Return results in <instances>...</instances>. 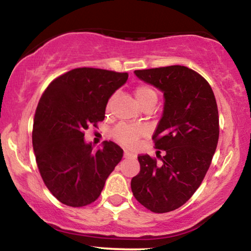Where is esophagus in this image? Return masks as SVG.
<instances>
[{
  "instance_id": "1",
  "label": "esophagus",
  "mask_w": 251,
  "mask_h": 251,
  "mask_svg": "<svg viewBox=\"0 0 251 251\" xmlns=\"http://www.w3.org/2000/svg\"><path fill=\"white\" fill-rule=\"evenodd\" d=\"M124 157H125V158H133V159H135L136 156L133 152L128 151V150H125V151H124Z\"/></svg>"
}]
</instances>
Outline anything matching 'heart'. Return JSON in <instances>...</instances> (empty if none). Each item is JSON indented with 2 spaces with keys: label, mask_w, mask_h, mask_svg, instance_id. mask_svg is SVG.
<instances>
[{
  "label": "heart",
  "mask_w": 251,
  "mask_h": 251,
  "mask_svg": "<svg viewBox=\"0 0 251 251\" xmlns=\"http://www.w3.org/2000/svg\"><path fill=\"white\" fill-rule=\"evenodd\" d=\"M135 100L138 104L141 106L148 104H156L157 102V92L149 85H139L134 91ZM113 98H111L106 103V112H109L112 108ZM143 134V128L139 126H132L127 124H119L117 127L113 129L112 135L120 145L125 147L134 146L138 139Z\"/></svg>",
  "instance_id": "b5f03b06"
}]
</instances>
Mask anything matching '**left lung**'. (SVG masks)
<instances>
[{
  "instance_id": "obj_1",
  "label": "left lung",
  "mask_w": 251,
  "mask_h": 251,
  "mask_svg": "<svg viewBox=\"0 0 251 251\" xmlns=\"http://www.w3.org/2000/svg\"><path fill=\"white\" fill-rule=\"evenodd\" d=\"M140 80L164 95V110L152 140L160 158L139 155L131 181L134 198L150 211L170 212L192 198L211 164L219 138V116L211 86L181 65L136 70Z\"/></svg>"
}]
</instances>
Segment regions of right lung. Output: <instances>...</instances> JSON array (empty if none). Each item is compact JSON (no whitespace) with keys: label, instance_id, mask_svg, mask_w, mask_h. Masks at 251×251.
<instances>
[{"label":"right lung","instance_id":"right-lung-1","mask_svg":"<svg viewBox=\"0 0 251 251\" xmlns=\"http://www.w3.org/2000/svg\"><path fill=\"white\" fill-rule=\"evenodd\" d=\"M127 73L79 68L59 75L43 93L32 142L43 182L63 204L79 208L98 200L123 149L112 141L93 151L85 131L104 119L106 103Z\"/></svg>","mask_w":251,"mask_h":251}]
</instances>
